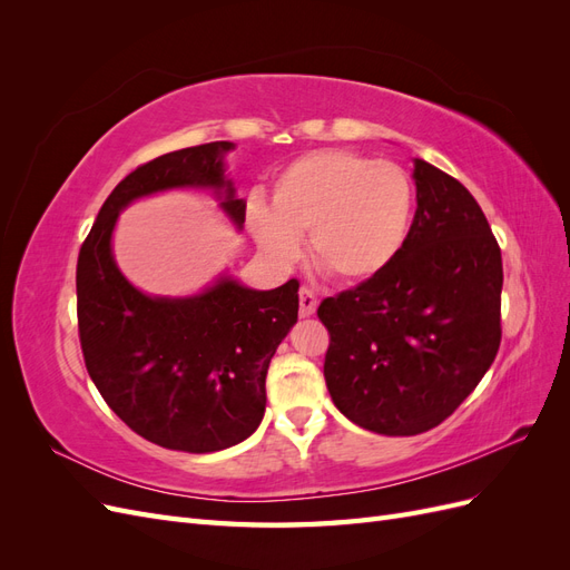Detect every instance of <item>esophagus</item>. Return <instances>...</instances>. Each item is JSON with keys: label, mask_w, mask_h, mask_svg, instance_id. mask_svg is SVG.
Listing matches in <instances>:
<instances>
[{"label": "esophagus", "mask_w": 570, "mask_h": 570, "mask_svg": "<svg viewBox=\"0 0 570 570\" xmlns=\"http://www.w3.org/2000/svg\"><path fill=\"white\" fill-rule=\"evenodd\" d=\"M316 308H318V299H316V295H314V289L302 287V289H299V316H302V318L314 316Z\"/></svg>", "instance_id": "esophagus-1"}]
</instances>
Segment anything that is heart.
I'll return each instance as SVG.
<instances>
[{
    "mask_svg": "<svg viewBox=\"0 0 570 570\" xmlns=\"http://www.w3.org/2000/svg\"><path fill=\"white\" fill-rule=\"evenodd\" d=\"M245 220L271 262H295L308 235L316 271L356 285L400 256L413 220V185L396 164L316 149L287 164L273 183L271 206L249 202Z\"/></svg>",
    "mask_w": 570,
    "mask_h": 570,
    "instance_id": "heart-1",
    "label": "heart"
}]
</instances>
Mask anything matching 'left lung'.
<instances>
[{
	"mask_svg": "<svg viewBox=\"0 0 570 570\" xmlns=\"http://www.w3.org/2000/svg\"><path fill=\"white\" fill-rule=\"evenodd\" d=\"M416 216L392 266L327 297L325 385L358 428L409 438L440 425L488 373L502 340V252L473 195L413 159Z\"/></svg>",
	"mask_w": 570,
	"mask_h": 570,
	"instance_id": "obj_1",
	"label": "left lung"
}]
</instances>
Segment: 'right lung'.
Wrapping results in <instances>:
<instances>
[{"label":"right lung","mask_w":570,"mask_h":570,"mask_svg":"<svg viewBox=\"0 0 570 570\" xmlns=\"http://www.w3.org/2000/svg\"><path fill=\"white\" fill-rule=\"evenodd\" d=\"M233 142L168 151L120 180L80 247L76 289L85 366L116 416L166 450L209 454L247 440L266 411V373L297 323L299 283L252 289L218 273L187 297L147 295L114 258L118 216L168 189H206L235 230L245 199L226 174Z\"/></svg>","instance_id":"1"}]
</instances>
